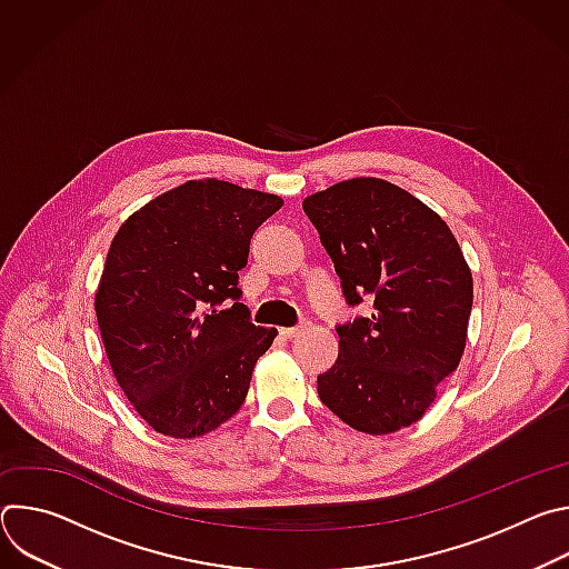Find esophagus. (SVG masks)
<instances>
[{"mask_svg":"<svg viewBox=\"0 0 569 569\" xmlns=\"http://www.w3.org/2000/svg\"><path fill=\"white\" fill-rule=\"evenodd\" d=\"M308 329H310V323L306 321V323H299V327H292V329H279V333H281L283 338L292 340V338H299V336H303Z\"/></svg>","mask_w":569,"mask_h":569,"instance_id":"1","label":"esophagus"}]
</instances>
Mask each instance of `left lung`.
<instances>
[{
  "mask_svg": "<svg viewBox=\"0 0 569 569\" xmlns=\"http://www.w3.org/2000/svg\"><path fill=\"white\" fill-rule=\"evenodd\" d=\"M349 306L369 317L338 327L336 365L317 393L347 426L389 435L417 423L463 356L472 274L446 220L405 189L353 178L303 200Z\"/></svg>",
  "mask_w": 569,
  "mask_h": 569,
  "instance_id": "left-lung-1",
  "label": "left lung"
}]
</instances>
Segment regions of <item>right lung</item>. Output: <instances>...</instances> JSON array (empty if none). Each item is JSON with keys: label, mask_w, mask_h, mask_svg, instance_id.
Listing matches in <instances>:
<instances>
[{"label": "right lung", "mask_w": 569, "mask_h": 569, "mask_svg": "<svg viewBox=\"0 0 569 569\" xmlns=\"http://www.w3.org/2000/svg\"><path fill=\"white\" fill-rule=\"evenodd\" d=\"M281 204L274 193L189 180L112 238L94 295L99 331L119 387L154 432L196 439L240 410L277 329L250 321L238 272ZM224 298L234 303L218 311Z\"/></svg>", "instance_id": "obj_1"}]
</instances>
